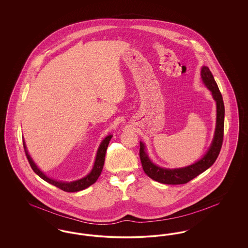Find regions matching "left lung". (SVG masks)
I'll use <instances>...</instances> for the list:
<instances>
[{
    "label": "left lung",
    "mask_w": 248,
    "mask_h": 248,
    "mask_svg": "<svg viewBox=\"0 0 248 248\" xmlns=\"http://www.w3.org/2000/svg\"><path fill=\"white\" fill-rule=\"evenodd\" d=\"M201 76L202 82L212 92L213 97L217 102V125L212 144L206 154L195 164L183 168L166 169L159 167L152 163V161L145 153L144 144L140 142V157L143 170L148 177H151L155 181L171 185L188 183L191 179L199 176L206 169H208L215 163L220 153L224 137L225 108L222 94L213 77L211 71L207 67L203 66L202 68Z\"/></svg>",
    "instance_id": "left-lung-1"
}]
</instances>
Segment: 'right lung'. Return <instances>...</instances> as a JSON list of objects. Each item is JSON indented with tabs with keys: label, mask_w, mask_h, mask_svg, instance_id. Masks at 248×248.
Segmentation results:
<instances>
[{
	"label": "right lung",
	"mask_w": 248,
	"mask_h": 248,
	"mask_svg": "<svg viewBox=\"0 0 248 248\" xmlns=\"http://www.w3.org/2000/svg\"><path fill=\"white\" fill-rule=\"evenodd\" d=\"M111 135L108 136L104 140L101 142L97 154H96V157H95V161H94V167L92 169V171L90 172L89 175H87L86 177L81 178L79 180L73 181V182H62V181H57L54 180L52 178H49L46 177L42 171H40V169L36 166L35 164L33 163L32 159L31 158V156L28 154L26 146H25V142L23 141L24 150H25V154L27 156V159L30 163V165L31 166L32 170L35 172L36 174L40 177H42L44 180H46L48 183L58 187L59 189H62L64 191L67 192H75V191H79V190H83V189L88 188L89 186H91L92 184H94V182L97 180L98 177L101 174V171L103 169V165H104V162H105V155H106V151L108 146L109 140L111 139Z\"/></svg>",
	"instance_id": "1"
}]
</instances>
